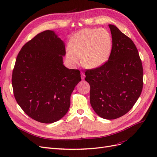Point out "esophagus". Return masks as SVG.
<instances>
[{
  "label": "esophagus",
  "mask_w": 157,
  "mask_h": 157,
  "mask_svg": "<svg viewBox=\"0 0 157 157\" xmlns=\"http://www.w3.org/2000/svg\"><path fill=\"white\" fill-rule=\"evenodd\" d=\"M81 77L82 79H84L85 78V74L83 72H81Z\"/></svg>",
  "instance_id": "1"
}]
</instances>
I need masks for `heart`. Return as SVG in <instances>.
Returning <instances> with one entry per match:
<instances>
[{
  "label": "heart",
  "mask_w": 157,
  "mask_h": 157,
  "mask_svg": "<svg viewBox=\"0 0 157 157\" xmlns=\"http://www.w3.org/2000/svg\"><path fill=\"white\" fill-rule=\"evenodd\" d=\"M112 38L106 29H84L71 38L67 57L74 64L79 63L88 69H96L103 65L110 58Z\"/></svg>",
  "instance_id": "1"
}]
</instances>
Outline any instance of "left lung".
<instances>
[{
	"mask_svg": "<svg viewBox=\"0 0 157 157\" xmlns=\"http://www.w3.org/2000/svg\"><path fill=\"white\" fill-rule=\"evenodd\" d=\"M112 50L107 62L86 69L90 86V102L95 112L105 119H115L131 110L142 92L143 69L133 41L115 25L109 24Z\"/></svg>",
	"mask_w": 157,
	"mask_h": 157,
	"instance_id": "1",
	"label": "left lung"
}]
</instances>
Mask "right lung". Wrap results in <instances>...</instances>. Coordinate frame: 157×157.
I'll return each instance as SVG.
<instances>
[{
    "label": "right lung",
    "instance_id": "add662e5",
    "mask_svg": "<svg viewBox=\"0 0 157 157\" xmlns=\"http://www.w3.org/2000/svg\"><path fill=\"white\" fill-rule=\"evenodd\" d=\"M65 47L52 31L38 34L19 52L12 74L15 99L29 117L52 123L69 110L80 71L63 64Z\"/></svg>",
    "mask_w": 157,
    "mask_h": 157
}]
</instances>
